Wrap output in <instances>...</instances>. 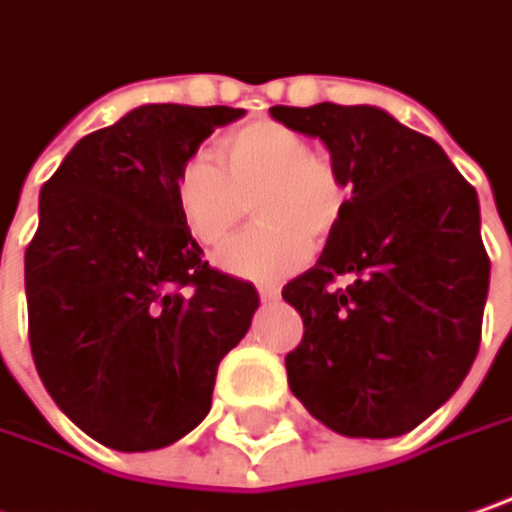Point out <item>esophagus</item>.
<instances>
[{
	"instance_id": "esophagus-1",
	"label": "esophagus",
	"mask_w": 512,
	"mask_h": 512,
	"mask_svg": "<svg viewBox=\"0 0 512 512\" xmlns=\"http://www.w3.org/2000/svg\"><path fill=\"white\" fill-rule=\"evenodd\" d=\"M257 292H260V298L263 301H275L278 295H281V289L275 284H257Z\"/></svg>"
}]
</instances>
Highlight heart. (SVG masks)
<instances>
[{
    "mask_svg": "<svg viewBox=\"0 0 512 512\" xmlns=\"http://www.w3.org/2000/svg\"><path fill=\"white\" fill-rule=\"evenodd\" d=\"M217 161L188 156L173 176V202L196 243L220 246L255 196L252 217L260 226L220 255V266L237 278H286L313 257V237L327 240L345 217L350 188L339 165L286 124L252 121L228 130L217 138Z\"/></svg>",
    "mask_w": 512,
    "mask_h": 512,
    "instance_id": "heart-1",
    "label": "heart"
}]
</instances>
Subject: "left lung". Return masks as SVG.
<instances>
[{"label":"left lung","mask_w":512,"mask_h":512,"mask_svg":"<svg viewBox=\"0 0 512 512\" xmlns=\"http://www.w3.org/2000/svg\"><path fill=\"white\" fill-rule=\"evenodd\" d=\"M269 115L321 138L350 188L316 266L284 286L304 318L289 388L339 435H406L458 391L481 345L490 257L478 194L437 141L379 106ZM339 274L351 284L333 287Z\"/></svg>","instance_id":"left-lung-1"}]
</instances>
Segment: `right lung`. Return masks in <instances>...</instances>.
I'll use <instances>...</instances> for the list:
<instances>
[{
  "label": "right lung",
  "mask_w": 512,
  "mask_h": 512,
  "mask_svg": "<svg viewBox=\"0 0 512 512\" xmlns=\"http://www.w3.org/2000/svg\"><path fill=\"white\" fill-rule=\"evenodd\" d=\"M243 115L136 106L80 138L43 185L25 252L31 353L51 400L109 449L194 432L220 359L249 333L257 289L202 260L173 202L179 165Z\"/></svg>",
  "instance_id": "add662e5"
}]
</instances>
